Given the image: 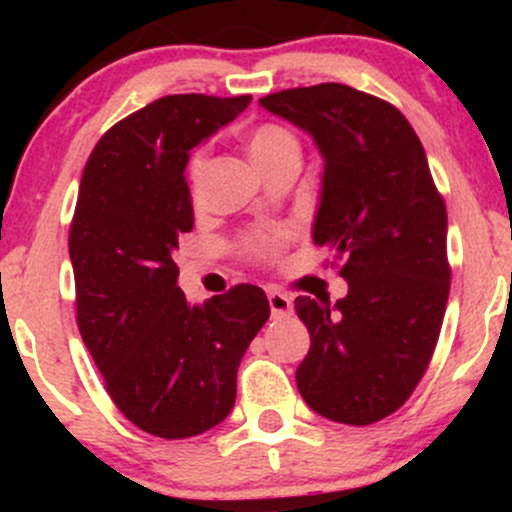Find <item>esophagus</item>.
<instances>
[{
  "label": "esophagus",
  "instance_id": "esophagus-1",
  "mask_svg": "<svg viewBox=\"0 0 512 512\" xmlns=\"http://www.w3.org/2000/svg\"><path fill=\"white\" fill-rule=\"evenodd\" d=\"M269 308H272V317H289L293 313V298L289 293L272 289L267 293Z\"/></svg>",
  "mask_w": 512,
  "mask_h": 512
}]
</instances>
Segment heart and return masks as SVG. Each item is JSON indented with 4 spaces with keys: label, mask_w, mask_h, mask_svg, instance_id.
Masks as SVG:
<instances>
[{
    "label": "heart",
    "mask_w": 512,
    "mask_h": 512,
    "mask_svg": "<svg viewBox=\"0 0 512 512\" xmlns=\"http://www.w3.org/2000/svg\"><path fill=\"white\" fill-rule=\"evenodd\" d=\"M248 149L257 166L267 168L276 158L298 151V139L286 125H279V122H260V125L250 129ZM204 163H207V151L204 149L192 151L190 158H187L185 175L192 197H197L199 190H202ZM279 245L281 233H252V236L243 240V252L248 257H255V260H272Z\"/></svg>",
    "instance_id": "b5f03b06"
}]
</instances>
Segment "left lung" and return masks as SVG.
I'll list each match as a JSON object with an SVG mask.
<instances>
[{
    "label": "left lung",
    "mask_w": 512,
    "mask_h": 512,
    "mask_svg": "<svg viewBox=\"0 0 512 512\" xmlns=\"http://www.w3.org/2000/svg\"><path fill=\"white\" fill-rule=\"evenodd\" d=\"M313 134L325 158L313 240L344 260L349 293L296 298L310 351L296 370L308 407L368 426L397 411L424 378L450 293L448 211L424 146L392 103L346 84L260 98Z\"/></svg>",
    "instance_id": "left-lung-1"
}]
</instances>
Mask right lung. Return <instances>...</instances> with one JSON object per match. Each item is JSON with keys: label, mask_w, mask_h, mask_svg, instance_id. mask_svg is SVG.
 <instances>
[{"label": "right lung", "mask_w": 512, "mask_h": 512, "mask_svg": "<svg viewBox=\"0 0 512 512\" xmlns=\"http://www.w3.org/2000/svg\"><path fill=\"white\" fill-rule=\"evenodd\" d=\"M252 96H163L127 115L88 156L69 257L76 325L115 407L151 436L192 438L236 404L240 358L269 320L260 286L187 303L173 252L195 226L190 151Z\"/></svg>", "instance_id": "1"}]
</instances>
